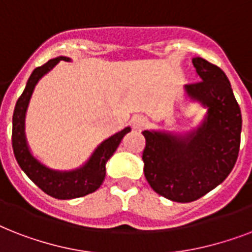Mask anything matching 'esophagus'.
I'll use <instances>...</instances> for the list:
<instances>
[{
  "label": "esophagus",
  "mask_w": 252,
  "mask_h": 252,
  "mask_svg": "<svg viewBox=\"0 0 252 252\" xmlns=\"http://www.w3.org/2000/svg\"><path fill=\"white\" fill-rule=\"evenodd\" d=\"M148 119L144 118V116H141V115H137V116H134L133 119H132V126H133V128L136 130H142L144 128H146L148 126Z\"/></svg>",
  "instance_id": "obj_1"
}]
</instances>
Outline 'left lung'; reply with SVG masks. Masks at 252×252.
Here are the masks:
<instances>
[{"mask_svg":"<svg viewBox=\"0 0 252 252\" xmlns=\"http://www.w3.org/2000/svg\"><path fill=\"white\" fill-rule=\"evenodd\" d=\"M200 81L188 84L192 98L208 107L205 122L186 138L142 132L144 174L150 187L178 203H191L226 179L241 146L242 115L226 74L204 59H193Z\"/></svg>","mask_w":252,"mask_h":252,"instance_id":"left-lung-1","label":"left lung"}]
</instances>
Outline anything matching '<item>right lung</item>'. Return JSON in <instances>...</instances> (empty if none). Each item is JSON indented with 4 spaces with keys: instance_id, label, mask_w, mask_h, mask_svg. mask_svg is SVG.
Here are the masks:
<instances>
[{
    "instance_id": "add662e5",
    "label": "right lung",
    "mask_w": 252,
    "mask_h": 252,
    "mask_svg": "<svg viewBox=\"0 0 252 252\" xmlns=\"http://www.w3.org/2000/svg\"><path fill=\"white\" fill-rule=\"evenodd\" d=\"M61 60L68 61V57H57L45 63L41 66H37L30 76L25 91L18 98L13 114V130H11V144L13 152L17 159L18 165L26 172V175L44 191L47 195L52 196L55 199H76L82 197L89 193L96 191L106 176V163L111 156L118 149L122 138L130 130L129 126L122 132L114 134L112 137L107 138L95 150L90 161L77 171L70 172H57L49 170L45 166L40 165L35 158L30 154L25 138V114L30 96L36 82L40 80L41 76L51 70L55 65Z\"/></svg>"
}]
</instances>
